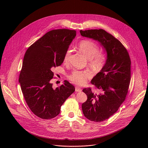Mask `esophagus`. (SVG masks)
<instances>
[{
	"label": "esophagus",
	"instance_id": "34e87169",
	"mask_svg": "<svg viewBox=\"0 0 148 148\" xmlns=\"http://www.w3.org/2000/svg\"><path fill=\"white\" fill-rule=\"evenodd\" d=\"M75 91L77 92H82V89L78 86H76L75 88Z\"/></svg>",
	"mask_w": 148,
	"mask_h": 148
}]
</instances>
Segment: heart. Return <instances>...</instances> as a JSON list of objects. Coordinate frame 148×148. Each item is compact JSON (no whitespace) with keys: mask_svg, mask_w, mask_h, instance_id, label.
<instances>
[{"mask_svg":"<svg viewBox=\"0 0 148 148\" xmlns=\"http://www.w3.org/2000/svg\"><path fill=\"white\" fill-rule=\"evenodd\" d=\"M77 48L88 58L89 65L96 70L101 69L104 66L106 60V56L103 52H100L99 45L96 42L88 39L81 40L77 45ZM71 50L66 51L64 56V62L66 63L69 60ZM91 76L89 71H73L68 78L73 83L77 85L84 84L86 80Z\"/></svg>","mask_w":148,"mask_h":148,"instance_id":"b5f03b06","label":"heart"}]
</instances>
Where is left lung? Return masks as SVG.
<instances>
[{"label": "left lung", "mask_w": 148, "mask_h": 148, "mask_svg": "<svg viewBox=\"0 0 148 148\" xmlns=\"http://www.w3.org/2000/svg\"><path fill=\"white\" fill-rule=\"evenodd\" d=\"M80 32L83 36L99 41L107 52L105 65L91 81L97 92L90 87L83 89L87 96L82 106L85 117L92 121L101 122L114 114L127 97L131 61L123 44L105 30H80Z\"/></svg>", "instance_id": "8db88e82"}]
</instances>
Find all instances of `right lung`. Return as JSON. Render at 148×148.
I'll return each mask as SVG.
<instances>
[{"instance_id": "obj_1", "label": "right lung", "mask_w": 148, "mask_h": 148, "mask_svg": "<svg viewBox=\"0 0 148 148\" xmlns=\"http://www.w3.org/2000/svg\"><path fill=\"white\" fill-rule=\"evenodd\" d=\"M76 35L75 30H51L25 52L19 82L27 104L39 118L48 120L57 116L75 90L67 80L54 89L51 80L54 77L52 70L63 63L64 54Z\"/></svg>"}]
</instances>
